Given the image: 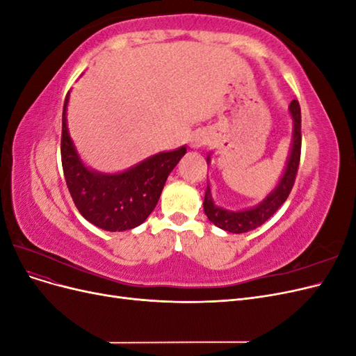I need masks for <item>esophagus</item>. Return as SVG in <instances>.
<instances>
[{
    "label": "esophagus",
    "mask_w": 356,
    "mask_h": 356,
    "mask_svg": "<svg viewBox=\"0 0 356 356\" xmlns=\"http://www.w3.org/2000/svg\"><path fill=\"white\" fill-rule=\"evenodd\" d=\"M207 136H204L203 134H195L191 136V139H190V143H191V147L193 148H200V147H203L204 144H207Z\"/></svg>",
    "instance_id": "34e87169"
}]
</instances>
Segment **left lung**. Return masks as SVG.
<instances>
[{"instance_id":"left-lung-1","label":"left lung","mask_w":356,"mask_h":356,"mask_svg":"<svg viewBox=\"0 0 356 356\" xmlns=\"http://www.w3.org/2000/svg\"><path fill=\"white\" fill-rule=\"evenodd\" d=\"M289 114L293 118V139H291L289 154L286 157V165L284 174L279 178L275 188L268 195L252 208H246L241 211H230L218 207L212 199L211 187L208 182L207 191H204L203 200V211L212 224L217 225L221 230L229 233H246L257 227H260L272 215L282 207L289 191L294 186L297 169L300 163V152H301V113L300 105L294 99L289 104ZM207 163H211V153L207 157Z\"/></svg>"}]
</instances>
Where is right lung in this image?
Here are the masks:
<instances>
[{
    "label": "right lung",
    "instance_id": "right-lung-1",
    "mask_svg": "<svg viewBox=\"0 0 356 356\" xmlns=\"http://www.w3.org/2000/svg\"><path fill=\"white\" fill-rule=\"evenodd\" d=\"M68 102L70 92L62 113L60 156L75 207L86 220L102 230L124 232L138 227L154 211L169 174L187 153V147L149 156L115 174L95 170L81 160L70 135Z\"/></svg>",
    "mask_w": 356,
    "mask_h": 356
}]
</instances>
